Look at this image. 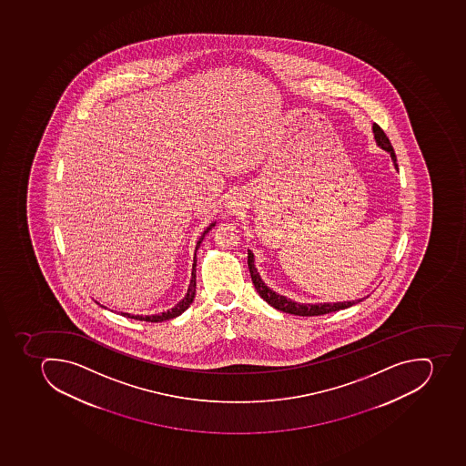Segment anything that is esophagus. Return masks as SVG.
I'll return each instance as SVG.
<instances>
[{
  "mask_svg": "<svg viewBox=\"0 0 466 466\" xmlns=\"http://www.w3.org/2000/svg\"><path fill=\"white\" fill-rule=\"evenodd\" d=\"M238 208H240L238 200L233 199L228 202V209H230V211L236 212L238 211Z\"/></svg>",
  "mask_w": 466,
  "mask_h": 466,
  "instance_id": "obj_1",
  "label": "esophagus"
}]
</instances>
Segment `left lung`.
Segmentation results:
<instances>
[{
	"label": "left lung",
	"instance_id": "1",
	"mask_svg": "<svg viewBox=\"0 0 466 466\" xmlns=\"http://www.w3.org/2000/svg\"><path fill=\"white\" fill-rule=\"evenodd\" d=\"M373 134H375L376 145L382 147L383 150H387V152L391 155L394 167L399 169L397 157H395L391 141L387 137V134L383 133V129L380 128L378 124H373ZM248 267H249L252 283H254L255 289L258 292L259 297H261L264 301L268 302L271 307L279 309V311H283V313L294 314V316H321V314L349 309L351 305L361 301V299H359V301L333 302V304L332 302H323V304H299V302L292 301L289 298L279 295L278 292H274L266 283L262 282L261 276H259L258 271H257V267H255L254 254H252L250 250H248Z\"/></svg>",
	"mask_w": 466,
	"mask_h": 466
}]
</instances>
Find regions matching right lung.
<instances>
[{
    "mask_svg": "<svg viewBox=\"0 0 466 466\" xmlns=\"http://www.w3.org/2000/svg\"><path fill=\"white\" fill-rule=\"evenodd\" d=\"M214 226H216V223L209 224V226L205 228L202 236H200L198 243H196L195 262H193L192 279H190V285H188L187 294H186V297H184L183 299L178 302V304L174 305L171 309H167V311H164V313L161 314H152V316H138L137 314V316H134V314L121 313L122 316L128 317V319H134V320L152 321V323H157V321L171 320V319H174V317H178L181 313H184V311H186V309L190 307V304H192L196 295V252H198V249H199L200 243H202V240H204L205 235H207L208 231L211 230Z\"/></svg>",
    "mask_w": 466,
    "mask_h": 466,
    "instance_id": "add662e5",
    "label": "right lung"
}]
</instances>
